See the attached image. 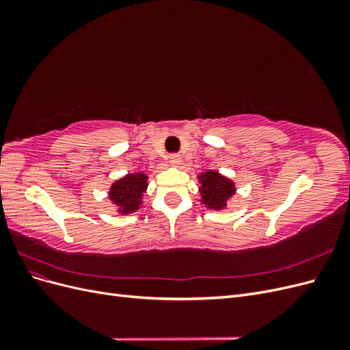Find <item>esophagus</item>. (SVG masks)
Returning <instances> with one entry per match:
<instances>
[{
	"label": "esophagus",
	"mask_w": 350,
	"mask_h": 350,
	"mask_svg": "<svg viewBox=\"0 0 350 350\" xmlns=\"http://www.w3.org/2000/svg\"><path fill=\"white\" fill-rule=\"evenodd\" d=\"M169 163L174 165V166L181 165V156H179L178 153H171V154H169Z\"/></svg>",
	"instance_id": "34e87169"
}]
</instances>
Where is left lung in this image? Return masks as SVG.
<instances>
[{"instance_id": "obj_1", "label": "left lung", "mask_w": 350, "mask_h": 350, "mask_svg": "<svg viewBox=\"0 0 350 350\" xmlns=\"http://www.w3.org/2000/svg\"><path fill=\"white\" fill-rule=\"evenodd\" d=\"M201 197H203V204L208 208L221 210L226 206V201L235 194V185L228 178L221 176L216 171H208L201 174Z\"/></svg>"}]
</instances>
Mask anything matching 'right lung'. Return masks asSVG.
<instances>
[{
    "instance_id": "add662e5",
    "label": "right lung",
    "mask_w": 350,
    "mask_h": 350,
    "mask_svg": "<svg viewBox=\"0 0 350 350\" xmlns=\"http://www.w3.org/2000/svg\"><path fill=\"white\" fill-rule=\"evenodd\" d=\"M147 188V176L144 174H130L118 179L109 191L112 203L120 207L124 215L139 210L143 193Z\"/></svg>"
}]
</instances>
